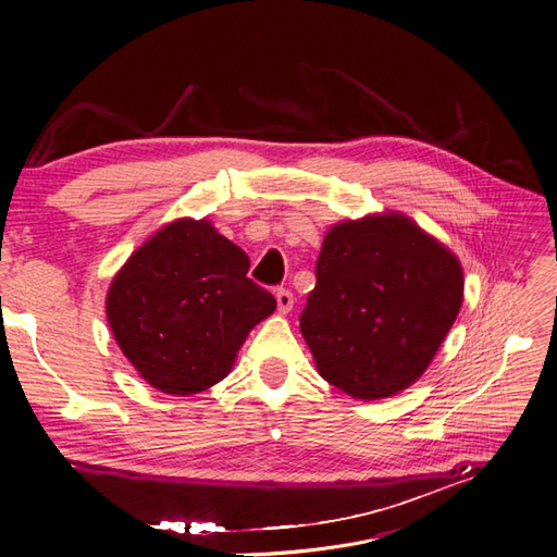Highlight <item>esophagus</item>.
<instances>
[{"instance_id":"obj_1","label":"esophagus","mask_w":557,"mask_h":557,"mask_svg":"<svg viewBox=\"0 0 557 557\" xmlns=\"http://www.w3.org/2000/svg\"><path fill=\"white\" fill-rule=\"evenodd\" d=\"M276 305H278V311H281V313H290V309H293V305H295L293 293L285 290V288H278V290H276Z\"/></svg>"}]
</instances>
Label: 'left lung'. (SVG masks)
I'll use <instances>...</instances> for the list:
<instances>
[{
  "label": "left lung",
  "instance_id": "obj_1",
  "mask_svg": "<svg viewBox=\"0 0 557 557\" xmlns=\"http://www.w3.org/2000/svg\"><path fill=\"white\" fill-rule=\"evenodd\" d=\"M462 267L401 213L334 225L299 315L318 374L356 399L423 376L462 307Z\"/></svg>",
  "mask_w": 557,
  "mask_h": 557
}]
</instances>
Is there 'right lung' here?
Masks as SVG:
<instances>
[{
	"mask_svg": "<svg viewBox=\"0 0 557 557\" xmlns=\"http://www.w3.org/2000/svg\"><path fill=\"white\" fill-rule=\"evenodd\" d=\"M248 256L209 221L164 225L115 274L107 318L139 376L166 395L223 381L274 295L252 283Z\"/></svg>",
	"mask_w": 557,
	"mask_h": 557,
	"instance_id": "obj_1",
	"label": "right lung"
}]
</instances>
